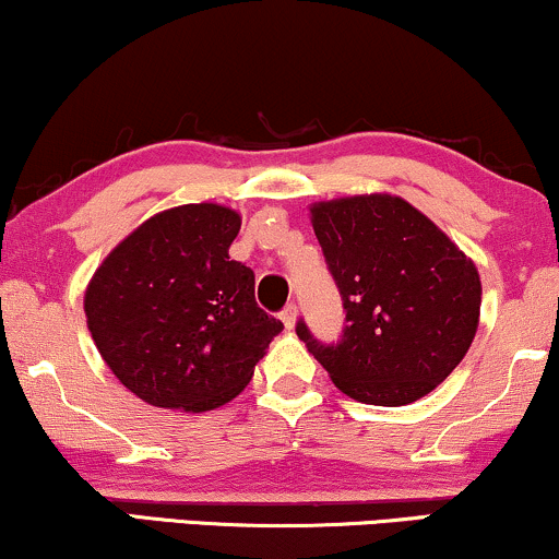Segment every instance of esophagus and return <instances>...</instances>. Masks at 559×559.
<instances>
[{"label": "esophagus", "mask_w": 559, "mask_h": 559, "mask_svg": "<svg viewBox=\"0 0 559 559\" xmlns=\"http://www.w3.org/2000/svg\"><path fill=\"white\" fill-rule=\"evenodd\" d=\"M297 318H299L297 305H288V307L284 309V312H281V320H284L286 331H294V328H297Z\"/></svg>", "instance_id": "1"}]
</instances>
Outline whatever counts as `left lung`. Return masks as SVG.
Segmentation results:
<instances>
[{
  "label": "left lung",
  "mask_w": 559,
  "mask_h": 559,
  "mask_svg": "<svg viewBox=\"0 0 559 559\" xmlns=\"http://www.w3.org/2000/svg\"><path fill=\"white\" fill-rule=\"evenodd\" d=\"M346 322L335 346L297 325L307 352L348 399L406 406L461 365L479 328L474 260L399 194L372 192L309 205Z\"/></svg>",
  "instance_id": "1"
}]
</instances>
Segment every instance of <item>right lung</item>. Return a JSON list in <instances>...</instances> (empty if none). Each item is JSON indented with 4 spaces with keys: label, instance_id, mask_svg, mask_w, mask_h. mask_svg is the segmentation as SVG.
I'll use <instances>...</instances> for the list:
<instances>
[{
    "label": "right lung",
    "instance_id": "add662e5",
    "mask_svg": "<svg viewBox=\"0 0 559 559\" xmlns=\"http://www.w3.org/2000/svg\"><path fill=\"white\" fill-rule=\"evenodd\" d=\"M241 215L218 203L160 211L119 241L85 288L87 331L122 385L171 412H213L252 380L284 322L228 258Z\"/></svg>",
    "mask_w": 559,
    "mask_h": 559
}]
</instances>
